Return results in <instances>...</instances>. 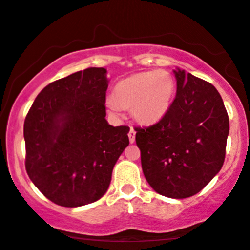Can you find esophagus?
<instances>
[{"instance_id": "1", "label": "esophagus", "mask_w": 250, "mask_h": 250, "mask_svg": "<svg viewBox=\"0 0 250 250\" xmlns=\"http://www.w3.org/2000/svg\"><path fill=\"white\" fill-rule=\"evenodd\" d=\"M135 134H136V131L134 130L133 127H130V130H129V133H128L129 141H130V143H134L135 142Z\"/></svg>"}]
</instances>
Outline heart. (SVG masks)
<instances>
[{"label": "heart", "mask_w": 250, "mask_h": 250, "mask_svg": "<svg viewBox=\"0 0 250 250\" xmlns=\"http://www.w3.org/2000/svg\"><path fill=\"white\" fill-rule=\"evenodd\" d=\"M174 89V79L168 71H141L117 83L107 107L111 114L119 113L120 108H130L136 121L153 125L167 114Z\"/></svg>", "instance_id": "obj_1"}]
</instances>
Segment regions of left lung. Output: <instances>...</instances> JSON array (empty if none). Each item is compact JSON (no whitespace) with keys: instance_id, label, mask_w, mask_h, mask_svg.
<instances>
[{"instance_id":"8db88e82","label":"left lung","mask_w":250,"mask_h":250,"mask_svg":"<svg viewBox=\"0 0 250 250\" xmlns=\"http://www.w3.org/2000/svg\"><path fill=\"white\" fill-rule=\"evenodd\" d=\"M177 90L167 114L153 125L136 127L146 180L171 199L197 194L222 168L229 117L211 83L174 71Z\"/></svg>"}]
</instances>
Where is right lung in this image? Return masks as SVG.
Here are the masks:
<instances>
[{"mask_svg":"<svg viewBox=\"0 0 250 250\" xmlns=\"http://www.w3.org/2000/svg\"><path fill=\"white\" fill-rule=\"evenodd\" d=\"M104 68H87L49 83L24 120L25 170L41 193L62 207L101 199L129 127L105 120Z\"/></svg>","mask_w":250,"mask_h":250,"instance_id":"1","label":"right lung"}]
</instances>
